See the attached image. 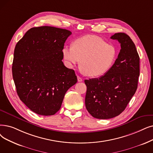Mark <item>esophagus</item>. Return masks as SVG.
Here are the masks:
<instances>
[{
  "mask_svg": "<svg viewBox=\"0 0 153 153\" xmlns=\"http://www.w3.org/2000/svg\"><path fill=\"white\" fill-rule=\"evenodd\" d=\"M77 81H78V82H82V79L80 76H77Z\"/></svg>",
  "mask_w": 153,
  "mask_h": 153,
  "instance_id": "obj_1",
  "label": "esophagus"
}]
</instances>
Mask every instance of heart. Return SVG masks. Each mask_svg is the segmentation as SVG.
Instances as JSON below:
<instances>
[{
  "mask_svg": "<svg viewBox=\"0 0 153 153\" xmlns=\"http://www.w3.org/2000/svg\"><path fill=\"white\" fill-rule=\"evenodd\" d=\"M62 52L69 68H74L81 60L82 71L90 77L105 74L114 64L117 55L113 44L96 36L79 38L73 42L72 47L65 46Z\"/></svg>",
  "mask_w": 153,
  "mask_h": 153,
  "instance_id": "obj_1",
  "label": "heart"
}]
</instances>
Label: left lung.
<instances>
[{
    "label": "left lung",
    "mask_w": 153,
    "mask_h": 153,
    "mask_svg": "<svg viewBox=\"0 0 153 153\" xmlns=\"http://www.w3.org/2000/svg\"><path fill=\"white\" fill-rule=\"evenodd\" d=\"M111 39L121 44L114 64L100 77L84 81L85 108L92 117L100 119L114 117L124 111L135 94L139 76V56L130 37L119 32Z\"/></svg>",
    "instance_id": "1"
}]
</instances>
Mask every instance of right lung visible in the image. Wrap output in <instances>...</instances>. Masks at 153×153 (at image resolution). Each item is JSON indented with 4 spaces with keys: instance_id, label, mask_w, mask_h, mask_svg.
Returning <instances> with one entry per match:
<instances>
[{
    "instance_id": "1",
    "label": "right lung",
    "mask_w": 153,
    "mask_h": 153,
    "mask_svg": "<svg viewBox=\"0 0 153 153\" xmlns=\"http://www.w3.org/2000/svg\"><path fill=\"white\" fill-rule=\"evenodd\" d=\"M72 32L50 26L33 27L17 43L12 67L20 99L35 113L55 114L65 92L77 81L62 61L64 43Z\"/></svg>"
}]
</instances>
